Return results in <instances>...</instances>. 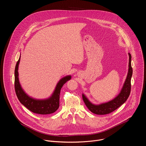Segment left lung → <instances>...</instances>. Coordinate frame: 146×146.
Segmentation results:
<instances>
[{
    "label": "left lung",
    "mask_w": 146,
    "mask_h": 146,
    "mask_svg": "<svg viewBox=\"0 0 146 146\" xmlns=\"http://www.w3.org/2000/svg\"><path fill=\"white\" fill-rule=\"evenodd\" d=\"M129 70L127 77L121 92L116 98L108 103H102L99 105H95L92 104L87 99L85 95H82V99L84 100L86 106L92 113L98 115H105L109 114L120 107L123 103L126 102L128 98L131 90V81L133 72L132 68L131 66V55L130 53H129Z\"/></svg>",
    "instance_id": "left-lung-1"
}]
</instances>
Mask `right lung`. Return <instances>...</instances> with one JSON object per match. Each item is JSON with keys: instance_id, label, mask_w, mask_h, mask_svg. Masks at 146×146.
<instances>
[{"instance_id": "right-lung-1", "label": "right lung", "mask_w": 146, "mask_h": 146, "mask_svg": "<svg viewBox=\"0 0 146 146\" xmlns=\"http://www.w3.org/2000/svg\"><path fill=\"white\" fill-rule=\"evenodd\" d=\"M20 57L15 68L14 87L17 96L23 105L32 112L38 114H49L56 111L59 106V96L60 90L65 83L71 78L70 76L62 78L57 84L52 96L46 100H36L28 96L23 90L18 80V65Z\"/></svg>"}]
</instances>
